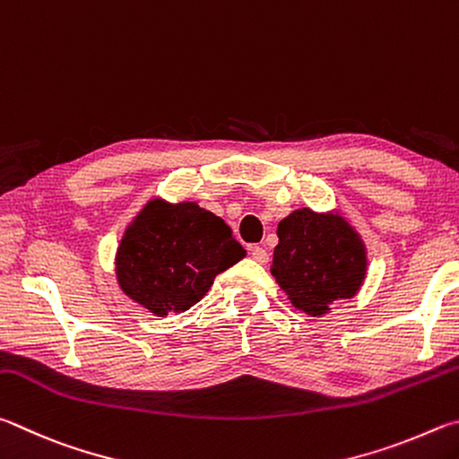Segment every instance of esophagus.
Here are the masks:
<instances>
[{"label": "esophagus", "instance_id": "esophagus-1", "mask_svg": "<svg viewBox=\"0 0 459 459\" xmlns=\"http://www.w3.org/2000/svg\"><path fill=\"white\" fill-rule=\"evenodd\" d=\"M250 255H252L255 262H260V264H266L268 262V252L264 250V247H260V246H250Z\"/></svg>", "mask_w": 459, "mask_h": 459}]
</instances>
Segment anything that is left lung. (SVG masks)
<instances>
[{
	"label": "left lung",
	"mask_w": 459,
	"mask_h": 459,
	"mask_svg": "<svg viewBox=\"0 0 459 459\" xmlns=\"http://www.w3.org/2000/svg\"><path fill=\"white\" fill-rule=\"evenodd\" d=\"M367 274L365 246L341 215L296 209L278 223L272 276L296 308L320 316L352 299Z\"/></svg>",
	"instance_id": "1"
}]
</instances>
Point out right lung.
I'll use <instances>...</instances> for the list:
<instances>
[{"label":"right lung","mask_w":459,"mask_h":459,"mask_svg":"<svg viewBox=\"0 0 459 459\" xmlns=\"http://www.w3.org/2000/svg\"><path fill=\"white\" fill-rule=\"evenodd\" d=\"M244 255L221 217L189 201L152 199L120 239L117 278L128 299L167 316L197 304L215 276Z\"/></svg>","instance_id":"right-lung-1"}]
</instances>
